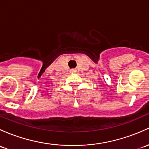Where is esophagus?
I'll list each match as a JSON object with an SVG mask.
<instances>
[{
	"instance_id": "1",
	"label": "esophagus",
	"mask_w": 149,
	"mask_h": 149,
	"mask_svg": "<svg viewBox=\"0 0 149 149\" xmlns=\"http://www.w3.org/2000/svg\"><path fill=\"white\" fill-rule=\"evenodd\" d=\"M72 72H76V70H72Z\"/></svg>"
}]
</instances>
